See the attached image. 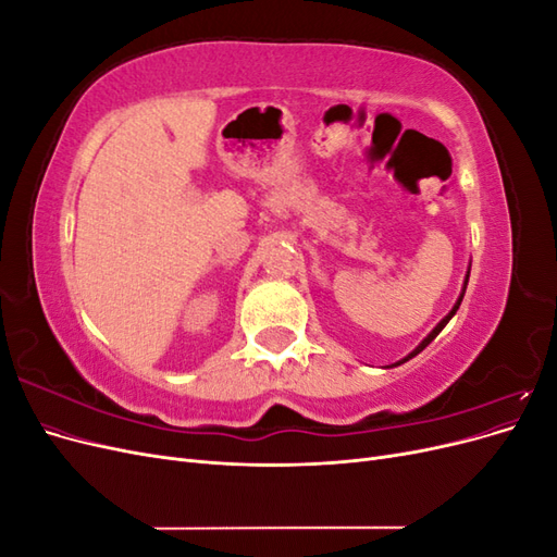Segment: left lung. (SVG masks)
I'll list each match as a JSON object with an SVG mask.
<instances>
[{"label":"left lung","instance_id":"8db88e82","mask_svg":"<svg viewBox=\"0 0 557 557\" xmlns=\"http://www.w3.org/2000/svg\"><path fill=\"white\" fill-rule=\"evenodd\" d=\"M467 278H469V274H467ZM465 288H467V281H465ZM462 297H465V295H460V299H458V301H455V307H453V311H450V313H448V315H446V318L442 320V323H440V325H436V327H434V330H432V332H430V334L425 336V339H423V344H420V346H418V348H416V350L411 352V356H409V358L418 356V352H420V350H423V348H425V346H428V344H430V342L434 339V336H436V334H440V332H442V330L446 327V323H448V320H450V318L455 315V311H458V309H460V301H462ZM409 358H404L401 362H407ZM401 362H397V364H401Z\"/></svg>","mask_w":557,"mask_h":557}]
</instances>
